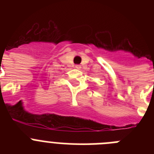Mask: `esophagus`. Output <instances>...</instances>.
<instances>
[{"label":"esophagus","instance_id":"esophagus-1","mask_svg":"<svg viewBox=\"0 0 154 154\" xmlns=\"http://www.w3.org/2000/svg\"><path fill=\"white\" fill-rule=\"evenodd\" d=\"M75 68H76V69H81V65H75Z\"/></svg>","mask_w":154,"mask_h":154}]
</instances>
